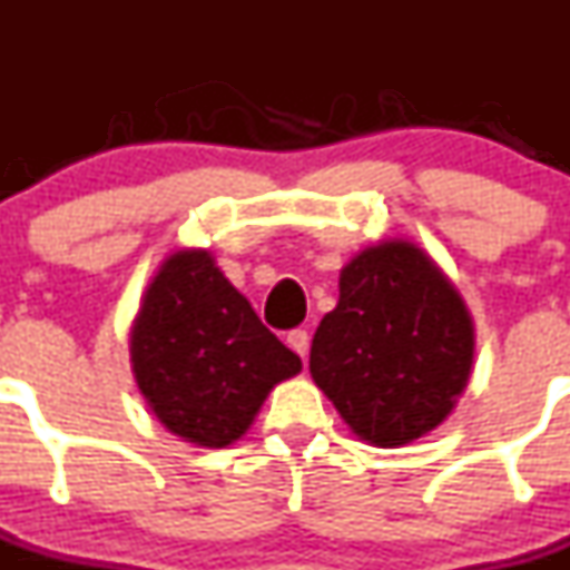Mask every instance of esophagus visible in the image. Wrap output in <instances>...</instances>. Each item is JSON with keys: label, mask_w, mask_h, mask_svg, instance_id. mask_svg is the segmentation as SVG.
Instances as JSON below:
<instances>
[{"label": "esophagus", "mask_w": 570, "mask_h": 570, "mask_svg": "<svg viewBox=\"0 0 570 570\" xmlns=\"http://www.w3.org/2000/svg\"><path fill=\"white\" fill-rule=\"evenodd\" d=\"M286 344H289V347H293V351L298 353L301 358H307V353H309V333H307V330H293V333L286 336Z\"/></svg>", "instance_id": "34e87169"}]
</instances>
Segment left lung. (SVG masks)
<instances>
[{"label":"left lung","mask_w":570,"mask_h":570,"mask_svg":"<svg viewBox=\"0 0 570 570\" xmlns=\"http://www.w3.org/2000/svg\"><path fill=\"white\" fill-rule=\"evenodd\" d=\"M472 356L475 327L458 289L423 248L394 237L342 269L309 374L356 438L394 449L452 414Z\"/></svg>","instance_id":"obj_1"}]
</instances>
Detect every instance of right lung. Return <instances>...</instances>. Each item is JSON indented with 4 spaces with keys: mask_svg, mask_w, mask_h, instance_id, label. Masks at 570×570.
<instances>
[{
    "mask_svg": "<svg viewBox=\"0 0 570 570\" xmlns=\"http://www.w3.org/2000/svg\"><path fill=\"white\" fill-rule=\"evenodd\" d=\"M130 362L159 423L205 449L240 440L269 391L301 371L205 248L159 266L132 322Z\"/></svg>",
    "mask_w": 570,
    "mask_h": 570,
    "instance_id": "1",
    "label": "right lung"
}]
</instances>
